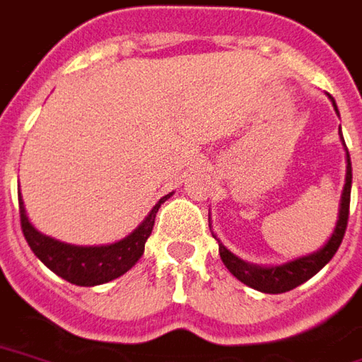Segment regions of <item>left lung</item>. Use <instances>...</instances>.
Returning a JSON list of instances; mask_svg holds the SVG:
<instances>
[{
	"label": "left lung",
	"mask_w": 362,
	"mask_h": 362,
	"mask_svg": "<svg viewBox=\"0 0 362 362\" xmlns=\"http://www.w3.org/2000/svg\"><path fill=\"white\" fill-rule=\"evenodd\" d=\"M329 99L333 101V107L339 115V109L334 99L329 95ZM341 129V127H339ZM341 135V131H339ZM341 141L345 147V159H346V173H345V187H343V193H341V203H339V217H337V225H334V231L331 233L329 241L322 245L321 249H317L315 253L305 255V257H297V259H291L287 263H281V265H253V263H247L241 257H237L231 253L225 245L221 243V239L213 233V237L217 239L219 243V255L221 261L225 263V267L229 269L233 277H237L241 283H245L247 287L257 288L261 293H269V295H279V293H287L291 288L299 287L305 281H309L315 277L322 267L327 265L337 253V249L341 247V241L345 237L346 221H349V203H351V185H353V167H351V155L346 149L345 139L341 135ZM211 227V225H209Z\"/></svg>",
	"instance_id": "left-lung-1"
}]
</instances>
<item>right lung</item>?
I'll return each mask as SVG.
<instances>
[{
	"label": "right lung",
	"mask_w": 362,
	"mask_h": 362,
	"mask_svg": "<svg viewBox=\"0 0 362 362\" xmlns=\"http://www.w3.org/2000/svg\"><path fill=\"white\" fill-rule=\"evenodd\" d=\"M173 193L161 197L149 215L135 227L133 231L123 237L121 241L109 245H69L57 241L37 231L28 217V211L19 191V217H21V229L25 235V241L31 251L40 259L43 265L51 269L57 277L65 279L79 287H95L103 285L113 279L121 277L129 271L141 259L145 251V243L149 239L155 225V215L159 207Z\"/></svg>",
	"instance_id": "add662e5"
}]
</instances>
